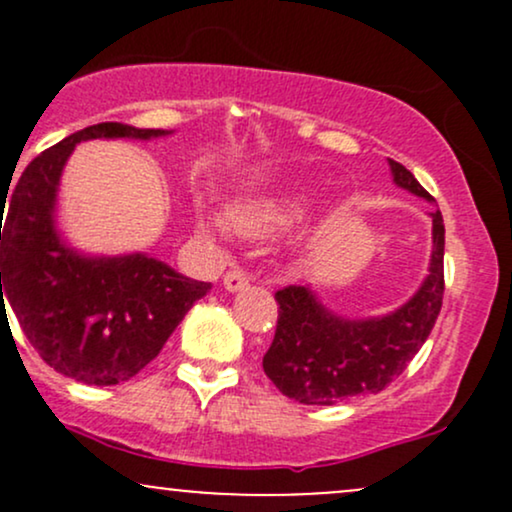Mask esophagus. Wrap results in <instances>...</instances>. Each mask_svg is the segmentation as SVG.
Listing matches in <instances>:
<instances>
[{
	"instance_id": "34e87169",
	"label": "esophagus",
	"mask_w": 512,
	"mask_h": 512,
	"mask_svg": "<svg viewBox=\"0 0 512 512\" xmlns=\"http://www.w3.org/2000/svg\"><path fill=\"white\" fill-rule=\"evenodd\" d=\"M223 286H226V291H231V293L243 291V289H248V276L240 272V269H231V272L223 276Z\"/></svg>"
}]
</instances>
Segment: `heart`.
Instances as JSON below:
<instances>
[{
  "mask_svg": "<svg viewBox=\"0 0 512 512\" xmlns=\"http://www.w3.org/2000/svg\"><path fill=\"white\" fill-rule=\"evenodd\" d=\"M303 209V197L296 192H274V195L245 197L228 207V226L245 238H267L284 231L298 219ZM202 231L209 236L223 233L221 221L207 219Z\"/></svg>",
  "mask_w": 512,
  "mask_h": 512,
  "instance_id": "b5f03b06",
  "label": "heart"
}]
</instances>
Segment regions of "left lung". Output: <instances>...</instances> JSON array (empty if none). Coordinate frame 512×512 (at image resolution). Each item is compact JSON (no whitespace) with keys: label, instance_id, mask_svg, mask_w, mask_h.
<instances>
[{"label":"left lung","instance_id":"8db88e82","mask_svg":"<svg viewBox=\"0 0 512 512\" xmlns=\"http://www.w3.org/2000/svg\"><path fill=\"white\" fill-rule=\"evenodd\" d=\"M390 163L392 180L411 195L436 202L402 163ZM433 250L428 274L414 296L375 317H346L320 301L310 284L276 291L279 320L274 342L262 358L267 378L281 395L301 404L344 402L385 390L409 366L436 325L443 305V214L431 211Z\"/></svg>","mask_w":512,"mask_h":512}]
</instances>
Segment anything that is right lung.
I'll list each match as a JSON object with an SVG mask.
<instances>
[{
    "label": "right lung",
    "mask_w": 512,
    "mask_h": 512,
    "mask_svg": "<svg viewBox=\"0 0 512 512\" xmlns=\"http://www.w3.org/2000/svg\"><path fill=\"white\" fill-rule=\"evenodd\" d=\"M170 129L101 122L69 134L0 195V313L14 310L40 358L84 385H117L161 354L195 301L211 289L146 255H91L57 226L62 170L74 146L91 139L168 137ZM10 204L7 205L6 202Z\"/></svg>",
    "instance_id": "obj_1"
}]
</instances>
